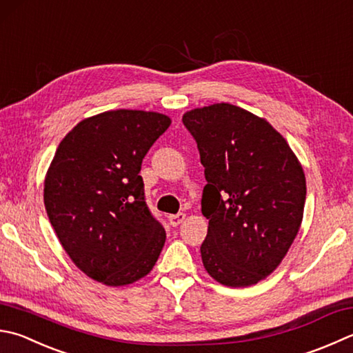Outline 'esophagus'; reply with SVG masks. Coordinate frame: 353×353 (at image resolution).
Returning <instances> with one entry per match:
<instances>
[{
    "mask_svg": "<svg viewBox=\"0 0 353 353\" xmlns=\"http://www.w3.org/2000/svg\"><path fill=\"white\" fill-rule=\"evenodd\" d=\"M185 219V215L184 214H176V215H169V223L170 225H174V228H176V225L181 224Z\"/></svg>",
    "mask_w": 353,
    "mask_h": 353,
    "instance_id": "esophagus-1",
    "label": "esophagus"
}]
</instances>
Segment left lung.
<instances>
[{"label": "left lung", "mask_w": 353, "mask_h": 353, "mask_svg": "<svg viewBox=\"0 0 353 353\" xmlns=\"http://www.w3.org/2000/svg\"><path fill=\"white\" fill-rule=\"evenodd\" d=\"M204 165V269L219 284L248 288L281 264L301 228L305 176L268 119L229 103L183 115Z\"/></svg>", "instance_id": "8db88e82"}]
</instances>
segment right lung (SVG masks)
<instances>
[{
  "label": "right lung",
  "mask_w": 353,
  "mask_h": 353,
  "mask_svg": "<svg viewBox=\"0 0 353 353\" xmlns=\"http://www.w3.org/2000/svg\"><path fill=\"white\" fill-rule=\"evenodd\" d=\"M170 123L164 114L130 109L84 118L59 143L46 174L44 205L63 249L109 288L141 280L164 248L139 170Z\"/></svg>",
  "instance_id": "obj_1"
}]
</instances>
